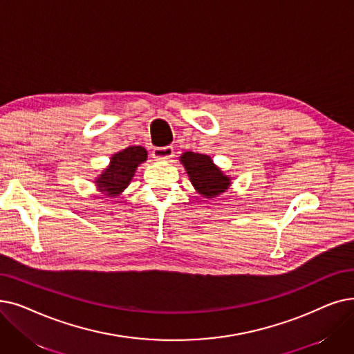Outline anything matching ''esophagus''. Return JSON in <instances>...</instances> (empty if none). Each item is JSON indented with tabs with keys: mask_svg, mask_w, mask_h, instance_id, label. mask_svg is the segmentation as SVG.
Segmentation results:
<instances>
[{
	"mask_svg": "<svg viewBox=\"0 0 354 354\" xmlns=\"http://www.w3.org/2000/svg\"><path fill=\"white\" fill-rule=\"evenodd\" d=\"M153 158H155L156 160H162V162L172 159L174 158V147H171V146H169V147H158V149L153 150Z\"/></svg>",
	"mask_w": 354,
	"mask_h": 354,
	"instance_id": "1",
	"label": "esophagus"
}]
</instances>
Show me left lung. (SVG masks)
<instances>
[{
  "label": "left lung",
  "mask_w": 354,
  "mask_h": 354,
  "mask_svg": "<svg viewBox=\"0 0 354 354\" xmlns=\"http://www.w3.org/2000/svg\"><path fill=\"white\" fill-rule=\"evenodd\" d=\"M179 162L185 167L194 189L207 199L218 196L232 187V178L225 175L208 155L185 151L180 155Z\"/></svg>",
  "instance_id": "8db88e82"
}]
</instances>
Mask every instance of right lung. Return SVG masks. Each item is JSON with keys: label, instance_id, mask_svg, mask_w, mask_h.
Segmentation results:
<instances>
[{"label": "right lung", "instance_id": "obj_1", "mask_svg": "<svg viewBox=\"0 0 354 354\" xmlns=\"http://www.w3.org/2000/svg\"><path fill=\"white\" fill-rule=\"evenodd\" d=\"M147 160V150L142 146H130L111 156L109 166L94 179L97 191L117 198L124 192L139 165Z\"/></svg>", "mask_w": 354, "mask_h": 354}]
</instances>
